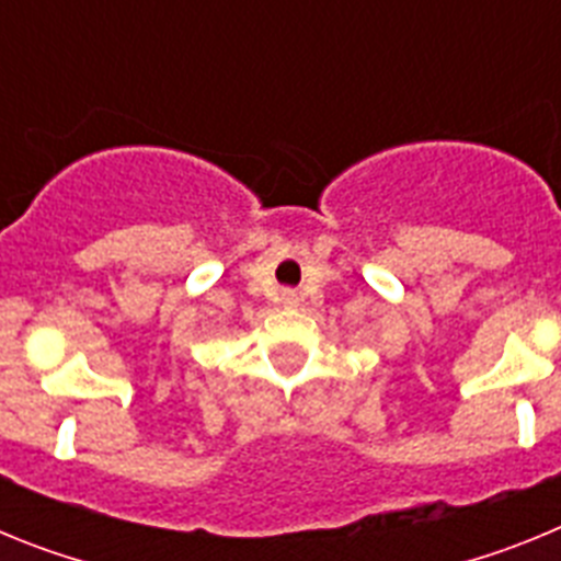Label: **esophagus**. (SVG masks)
I'll list each match as a JSON object with an SVG mask.
<instances>
[{
  "label": "esophagus",
  "mask_w": 561,
  "mask_h": 561,
  "mask_svg": "<svg viewBox=\"0 0 561 561\" xmlns=\"http://www.w3.org/2000/svg\"><path fill=\"white\" fill-rule=\"evenodd\" d=\"M280 300H284V306H297V300H300V297H297V291L286 289V291H284V297H280Z\"/></svg>",
  "instance_id": "obj_1"
}]
</instances>
